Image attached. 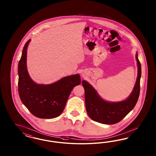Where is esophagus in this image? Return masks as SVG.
Wrapping results in <instances>:
<instances>
[{"mask_svg":"<svg viewBox=\"0 0 156 156\" xmlns=\"http://www.w3.org/2000/svg\"><path fill=\"white\" fill-rule=\"evenodd\" d=\"M82 76H83V77H84V76H83V74H82Z\"/></svg>","mask_w":156,"mask_h":156,"instance_id":"1","label":"esophagus"}]
</instances>
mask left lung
I'll use <instances>...</instances> for the list:
<instances>
[{"mask_svg":"<svg viewBox=\"0 0 156 156\" xmlns=\"http://www.w3.org/2000/svg\"><path fill=\"white\" fill-rule=\"evenodd\" d=\"M138 74L137 80L132 92L128 98L119 102H109L103 99L97 90L87 81L82 80L85 89L86 109L89 117L98 122L112 125L119 122L136 105L140 95L141 66L136 52Z\"/></svg>","mask_w":156,"mask_h":156,"instance_id":"left-lung-1","label":"left lung"}]
</instances>
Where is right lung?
I'll return each instance as SVG.
<instances>
[{"label":"right lung","instance_id":"1","mask_svg":"<svg viewBox=\"0 0 156 156\" xmlns=\"http://www.w3.org/2000/svg\"><path fill=\"white\" fill-rule=\"evenodd\" d=\"M31 39L25 44L18 64V91L21 101L34 116L56 118L65 109L74 87L80 85L79 74L65 76L48 85L37 84L31 78L27 69V50Z\"/></svg>","mask_w":156,"mask_h":156}]
</instances>
